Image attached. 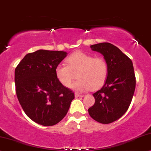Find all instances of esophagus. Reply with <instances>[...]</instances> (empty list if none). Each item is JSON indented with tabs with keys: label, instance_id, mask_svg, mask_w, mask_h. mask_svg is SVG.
<instances>
[{
	"label": "esophagus",
	"instance_id": "1",
	"mask_svg": "<svg viewBox=\"0 0 151 151\" xmlns=\"http://www.w3.org/2000/svg\"><path fill=\"white\" fill-rule=\"evenodd\" d=\"M75 96H76V98L83 97V95H82V94H78V93H75Z\"/></svg>",
	"mask_w": 151,
	"mask_h": 151
}]
</instances>
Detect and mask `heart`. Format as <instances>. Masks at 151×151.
Here are the masks:
<instances>
[{
	"label": "heart",
	"instance_id": "1",
	"mask_svg": "<svg viewBox=\"0 0 151 151\" xmlns=\"http://www.w3.org/2000/svg\"><path fill=\"white\" fill-rule=\"evenodd\" d=\"M66 64L56 66L55 74L58 81L66 87L72 84L75 75L79 79L71 87L78 92L97 90L104 84L109 73L107 61L103 57H94L88 54L76 52L66 59Z\"/></svg>",
	"mask_w": 151,
	"mask_h": 151
}]
</instances>
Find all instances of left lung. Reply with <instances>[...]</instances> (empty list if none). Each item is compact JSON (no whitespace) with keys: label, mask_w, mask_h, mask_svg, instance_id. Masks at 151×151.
<instances>
[{"label":"left lung","mask_w":151,"mask_h":151,"mask_svg":"<svg viewBox=\"0 0 151 151\" xmlns=\"http://www.w3.org/2000/svg\"><path fill=\"white\" fill-rule=\"evenodd\" d=\"M90 47L104 55L109 66V73L102 88L93 94L95 103L88 112L94 120L109 124L125 113L132 100L136 87L133 64L119 48L109 42Z\"/></svg>","instance_id":"8db88e82"}]
</instances>
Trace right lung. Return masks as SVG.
Here are the masks:
<instances>
[{"mask_svg": "<svg viewBox=\"0 0 151 151\" xmlns=\"http://www.w3.org/2000/svg\"><path fill=\"white\" fill-rule=\"evenodd\" d=\"M64 51L40 50L27 54L14 71L16 94L24 113L35 122L52 126L64 118L75 94L58 81Z\"/></svg>", "mask_w": 151, "mask_h": 151, "instance_id": "add662e5", "label": "right lung"}]
</instances>
